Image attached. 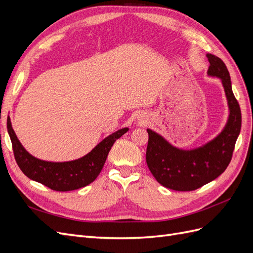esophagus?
Wrapping results in <instances>:
<instances>
[{"label": "esophagus", "instance_id": "esophagus-1", "mask_svg": "<svg viewBox=\"0 0 253 253\" xmlns=\"http://www.w3.org/2000/svg\"><path fill=\"white\" fill-rule=\"evenodd\" d=\"M139 124H144V120L141 118V119H139Z\"/></svg>", "mask_w": 253, "mask_h": 253}]
</instances>
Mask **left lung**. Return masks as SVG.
Masks as SVG:
<instances>
[{
    "label": "left lung",
    "instance_id": "left-lung-1",
    "mask_svg": "<svg viewBox=\"0 0 253 253\" xmlns=\"http://www.w3.org/2000/svg\"><path fill=\"white\" fill-rule=\"evenodd\" d=\"M208 75L221 80L229 106L227 124L215 138L200 148L181 150L173 147L163 136L148 128L149 141L145 160L155 179L175 191H193L223 173L230 164L241 132L242 114L235 99L230 75L223 60L208 53Z\"/></svg>",
    "mask_w": 253,
    "mask_h": 253
}]
</instances>
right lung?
Returning <instances> with one entry per match:
<instances>
[{
  "label": "right lung",
  "instance_id": "obj_1",
  "mask_svg": "<svg viewBox=\"0 0 253 253\" xmlns=\"http://www.w3.org/2000/svg\"><path fill=\"white\" fill-rule=\"evenodd\" d=\"M7 129L12 143L14 158L21 171L28 178L51 190L62 192L77 190L93 182L101 172L114 142L128 131L127 127L118 129L99 142L88 154L79 159L65 163H51L34 157L23 148L11 126L10 118L7 119Z\"/></svg>",
  "mask_w": 253,
  "mask_h": 253
}]
</instances>
